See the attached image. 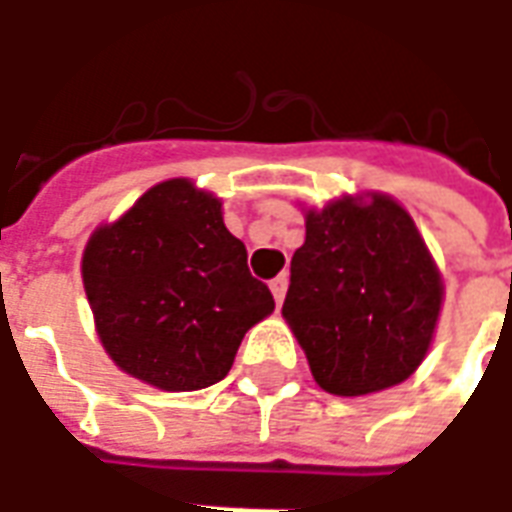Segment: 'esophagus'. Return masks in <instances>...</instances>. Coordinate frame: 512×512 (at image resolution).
Here are the masks:
<instances>
[{
    "label": "esophagus",
    "instance_id": "1",
    "mask_svg": "<svg viewBox=\"0 0 512 512\" xmlns=\"http://www.w3.org/2000/svg\"><path fill=\"white\" fill-rule=\"evenodd\" d=\"M285 290H288V277H285V274H279L277 279H271V293H274V301H277V304H282V299H285Z\"/></svg>",
    "mask_w": 512,
    "mask_h": 512
}]
</instances>
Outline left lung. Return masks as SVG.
<instances>
[{"label":"left lung","instance_id":"obj_1","mask_svg":"<svg viewBox=\"0 0 512 512\" xmlns=\"http://www.w3.org/2000/svg\"><path fill=\"white\" fill-rule=\"evenodd\" d=\"M441 277L395 200L345 197L307 213L290 260L282 315L315 381L356 397L406 381L425 359L441 310Z\"/></svg>","mask_w":512,"mask_h":512}]
</instances>
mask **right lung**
<instances>
[{"instance_id":"right-lung-1","label":"right lung","mask_w":512,"mask_h":512,"mask_svg":"<svg viewBox=\"0 0 512 512\" xmlns=\"http://www.w3.org/2000/svg\"><path fill=\"white\" fill-rule=\"evenodd\" d=\"M82 277L106 354L167 392L222 381L244 334L274 310L246 246L224 227L222 202L189 180L158 183L98 227Z\"/></svg>"}]
</instances>
